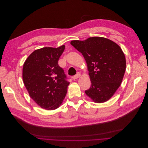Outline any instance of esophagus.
Segmentation results:
<instances>
[{
	"instance_id": "34e87169",
	"label": "esophagus",
	"mask_w": 148,
	"mask_h": 148,
	"mask_svg": "<svg viewBox=\"0 0 148 148\" xmlns=\"http://www.w3.org/2000/svg\"><path fill=\"white\" fill-rule=\"evenodd\" d=\"M80 73H77V74L76 75H75V76H73V80H76V79H77V78H79V77H80Z\"/></svg>"
}]
</instances>
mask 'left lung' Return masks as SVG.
Segmentation results:
<instances>
[{
	"instance_id": "1",
	"label": "left lung",
	"mask_w": 148,
	"mask_h": 148,
	"mask_svg": "<svg viewBox=\"0 0 148 148\" xmlns=\"http://www.w3.org/2000/svg\"><path fill=\"white\" fill-rule=\"evenodd\" d=\"M84 58L91 80L85 91L95 103L108 100L119 88L125 72L126 60L120 47L112 41L93 37L71 42Z\"/></svg>"
}]
</instances>
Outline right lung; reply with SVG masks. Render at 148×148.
I'll return each instance as SVG.
<instances>
[{
	"instance_id": "add662e5",
	"label": "right lung",
	"mask_w": 148,
	"mask_h": 148,
	"mask_svg": "<svg viewBox=\"0 0 148 148\" xmlns=\"http://www.w3.org/2000/svg\"><path fill=\"white\" fill-rule=\"evenodd\" d=\"M65 46L35 50L25 60L23 80L30 97L41 108L52 110L60 107L69 82L58 60Z\"/></svg>"
}]
</instances>
